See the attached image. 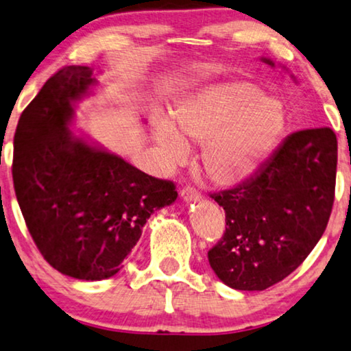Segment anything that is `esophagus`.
<instances>
[{"instance_id": "esophagus-1", "label": "esophagus", "mask_w": 351, "mask_h": 351, "mask_svg": "<svg viewBox=\"0 0 351 351\" xmlns=\"http://www.w3.org/2000/svg\"><path fill=\"white\" fill-rule=\"evenodd\" d=\"M180 194L184 200H199L200 199V193L194 188V186H184V188L181 189Z\"/></svg>"}]
</instances>
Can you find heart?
Segmentation results:
<instances>
[{"label": "heart", "mask_w": 351, "mask_h": 351, "mask_svg": "<svg viewBox=\"0 0 351 351\" xmlns=\"http://www.w3.org/2000/svg\"><path fill=\"white\" fill-rule=\"evenodd\" d=\"M276 97L249 82L215 83L195 91L175 110V124L160 120L157 139L171 162L184 160L188 139L202 144V165L218 186L250 178L271 156L286 130Z\"/></svg>", "instance_id": "heart-1"}]
</instances>
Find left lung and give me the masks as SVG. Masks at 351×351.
<instances>
[{
  "mask_svg": "<svg viewBox=\"0 0 351 351\" xmlns=\"http://www.w3.org/2000/svg\"><path fill=\"white\" fill-rule=\"evenodd\" d=\"M335 173V133L308 128L289 134L249 180L210 194L226 213L208 250L215 274L237 291H265L295 271L328 226Z\"/></svg>",
  "mask_w": 351,
  "mask_h": 351,
  "instance_id": "obj_1",
  "label": "left lung"
}]
</instances>
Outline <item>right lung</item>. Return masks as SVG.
Here are the masks:
<instances>
[{
    "mask_svg": "<svg viewBox=\"0 0 351 351\" xmlns=\"http://www.w3.org/2000/svg\"><path fill=\"white\" fill-rule=\"evenodd\" d=\"M95 82L86 65L58 70L14 134V191L32 239L54 269L83 281L119 273L147 218L178 197L173 181L70 133L72 102Z\"/></svg>",
    "mask_w": 351,
    "mask_h": 351,
    "instance_id": "obj_1",
    "label": "right lung"
}]
</instances>
